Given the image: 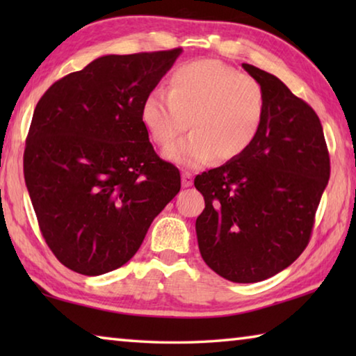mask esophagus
I'll use <instances>...</instances> for the list:
<instances>
[{"mask_svg": "<svg viewBox=\"0 0 356 356\" xmlns=\"http://www.w3.org/2000/svg\"><path fill=\"white\" fill-rule=\"evenodd\" d=\"M193 184V177L190 172H184L182 174V186H191Z\"/></svg>", "mask_w": 356, "mask_h": 356, "instance_id": "1", "label": "esophagus"}]
</instances>
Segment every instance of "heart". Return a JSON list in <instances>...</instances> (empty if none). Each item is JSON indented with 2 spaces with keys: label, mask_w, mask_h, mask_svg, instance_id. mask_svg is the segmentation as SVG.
Wrapping results in <instances>:
<instances>
[{
  "label": "heart",
  "mask_w": 356,
  "mask_h": 356,
  "mask_svg": "<svg viewBox=\"0 0 356 356\" xmlns=\"http://www.w3.org/2000/svg\"><path fill=\"white\" fill-rule=\"evenodd\" d=\"M265 118V94L256 78L215 59H200L172 70L168 94L152 91L141 105V120L159 146L186 129L191 134L165 150L185 168L213 159H238L256 141Z\"/></svg>",
  "instance_id": "b5f03b06"
}]
</instances>
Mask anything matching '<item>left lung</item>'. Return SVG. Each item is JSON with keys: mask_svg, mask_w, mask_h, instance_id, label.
Masks as SVG:
<instances>
[{"mask_svg": "<svg viewBox=\"0 0 356 356\" xmlns=\"http://www.w3.org/2000/svg\"><path fill=\"white\" fill-rule=\"evenodd\" d=\"M242 67L264 89V124L243 155L196 176L206 201L196 236L215 273L248 284L282 272L306 248L330 156L316 111L280 78Z\"/></svg>", "mask_w": 356, "mask_h": 356, "instance_id": "obj_1", "label": "left lung"}]
</instances>
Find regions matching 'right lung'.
<instances>
[{
	"label": "right lung",
	"instance_id": "obj_1",
	"mask_svg": "<svg viewBox=\"0 0 356 356\" xmlns=\"http://www.w3.org/2000/svg\"><path fill=\"white\" fill-rule=\"evenodd\" d=\"M182 48L106 55L48 88L35 106L23 171L40 232L65 267L97 276L140 250L180 190L155 154L141 105Z\"/></svg>",
	"mask_w": 356,
	"mask_h": 356
}]
</instances>
